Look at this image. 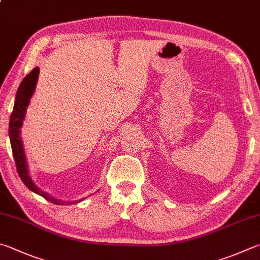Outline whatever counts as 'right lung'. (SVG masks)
I'll use <instances>...</instances> for the list:
<instances>
[{
    "instance_id": "obj_1",
    "label": "right lung",
    "mask_w": 260,
    "mask_h": 260,
    "mask_svg": "<svg viewBox=\"0 0 260 260\" xmlns=\"http://www.w3.org/2000/svg\"><path fill=\"white\" fill-rule=\"evenodd\" d=\"M39 75H40V68L36 67L22 79L20 86H19L16 94L15 106H13V111L10 117V122H9V138H10V143L12 148L13 158H15V161H16L17 171L23 184H25L30 191H32L41 197H43L44 199L49 200L50 202H52V204L63 205V206L76 205L78 202L83 201L85 198L84 199L75 200V201H62L60 199H56V198L50 196L49 193H46L45 191H42L41 188L37 187V185L29 175V169H28L26 154H25V151H23V144L20 136V133H21L20 128L22 127L23 120H25L27 107L29 106L30 99L35 92L36 84H37V81H39Z\"/></svg>"
}]
</instances>
